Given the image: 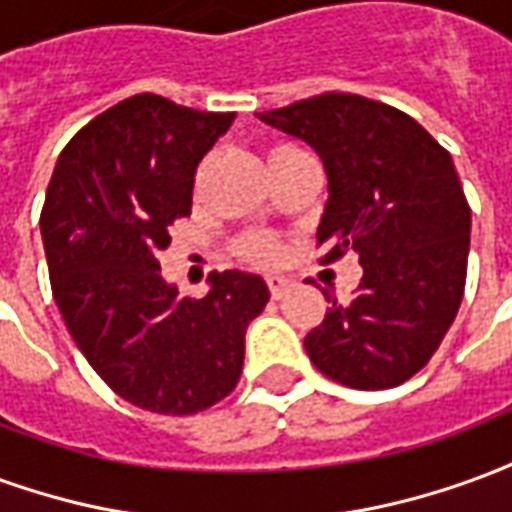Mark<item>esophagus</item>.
Segmentation results:
<instances>
[{
    "label": "esophagus",
    "mask_w": 512,
    "mask_h": 512,
    "mask_svg": "<svg viewBox=\"0 0 512 512\" xmlns=\"http://www.w3.org/2000/svg\"><path fill=\"white\" fill-rule=\"evenodd\" d=\"M266 285H268V293H271V299H282V296H285V293L290 290V279L268 277Z\"/></svg>",
    "instance_id": "1"
}]
</instances>
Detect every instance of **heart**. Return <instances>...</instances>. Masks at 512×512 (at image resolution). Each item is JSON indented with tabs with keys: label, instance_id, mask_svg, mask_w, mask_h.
Listing matches in <instances>:
<instances>
[{
	"label": "heart",
	"instance_id": "heart-1",
	"mask_svg": "<svg viewBox=\"0 0 512 512\" xmlns=\"http://www.w3.org/2000/svg\"><path fill=\"white\" fill-rule=\"evenodd\" d=\"M238 255L244 257L246 263H257V266H274L282 255L279 241L274 235L266 233H249L238 241Z\"/></svg>",
	"mask_w": 512,
	"mask_h": 512
}]
</instances>
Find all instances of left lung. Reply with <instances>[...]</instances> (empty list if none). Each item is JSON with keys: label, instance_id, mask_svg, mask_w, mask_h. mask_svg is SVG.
Masks as SVG:
<instances>
[{"label": "left lung", "instance_id": "obj_1", "mask_svg": "<svg viewBox=\"0 0 512 512\" xmlns=\"http://www.w3.org/2000/svg\"><path fill=\"white\" fill-rule=\"evenodd\" d=\"M318 150L329 202L321 263L356 252L354 299L332 301L304 337L312 365L351 389H389L428 365L466 288L472 208L450 150L414 117L354 93H321L260 112Z\"/></svg>", "mask_w": 512, "mask_h": 512}]
</instances>
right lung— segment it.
Here are the masks:
<instances>
[{
	"label": "right lung",
	"instance_id": "add662e5",
	"mask_svg": "<svg viewBox=\"0 0 512 512\" xmlns=\"http://www.w3.org/2000/svg\"><path fill=\"white\" fill-rule=\"evenodd\" d=\"M233 117L131 95L65 145L40 211L68 332L112 392L153 414L189 417L230 395L268 301L244 271H213L202 299L161 279L169 227L191 213L197 167Z\"/></svg>",
	"mask_w": 512,
	"mask_h": 512
}]
</instances>
